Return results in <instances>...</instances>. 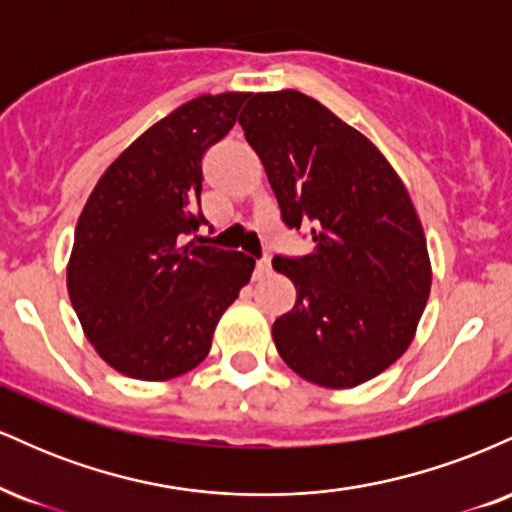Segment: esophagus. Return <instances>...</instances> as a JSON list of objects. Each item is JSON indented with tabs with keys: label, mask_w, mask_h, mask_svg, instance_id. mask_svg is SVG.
Listing matches in <instances>:
<instances>
[{
	"label": "esophagus",
	"mask_w": 512,
	"mask_h": 512,
	"mask_svg": "<svg viewBox=\"0 0 512 512\" xmlns=\"http://www.w3.org/2000/svg\"><path fill=\"white\" fill-rule=\"evenodd\" d=\"M269 269H272V260H269V257H262V260H257V264H255V274L257 276L269 274Z\"/></svg>",
	"instance_id": "esophagus-1"
}]
</instances>
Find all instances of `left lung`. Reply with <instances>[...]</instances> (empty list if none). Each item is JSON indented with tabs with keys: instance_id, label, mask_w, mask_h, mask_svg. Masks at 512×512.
<instances>
[{
	"instance_id": "obj_1",
	"label": "left lung",
	"mask_w": 512,
	"mask_h": 512,
	"mask_svg": "<svg viewBox=\"0 0 512 512\" xmlns=\"http://www.w3.org/2000/svg\"><path fill=\"white\" fill-rule=\"evenodd\" d=\"M240 125L284 226L313 238L310 255L272 260L296 286L272 327L276 351L315 385L366 383L407 351L431 291L407 187L373 142L298 91L250 93Z\"/></svg>"
}]
</instances>
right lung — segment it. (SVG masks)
Returning a JSON list of instances; mask_svg holds the SVG:
<instances>
[{
  "label": "right lung",
  "instance_id": "add662e5",
  "mask_svg": "<svg viewBox=\"0 0 512 512\" xmlns=\"http://www.w3.org/2000/svg\"><path fill=\"white\" fill-rule=\"evenodd\" d=\"M250 93L180 105L110 163L74 233L67 289L88 342L134 380H168L204 361L216 322L255 260L197 245L202 158Z\"/></svg>",
  "mask_w": 512,
  "mask_h": 512
}]
</instances>
